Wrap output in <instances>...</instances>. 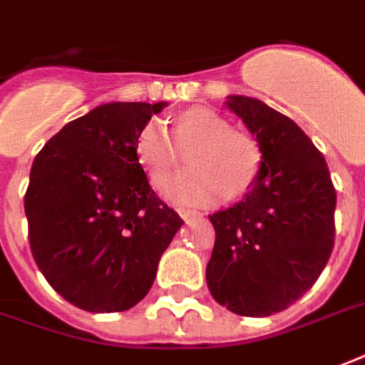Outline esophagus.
<instances>
[{
    "label": "esophagus",
    "instance_id": "esophagus-1",
    "mask_svg": "<svg viewBox=\"0 0 365 365\" xmlns=\"http://www.w3.org/2000/svg\"><path fill=\"white\" fill-rule=\"evenodd\" d=\"M178 214H180V217H182L183 222H189V220H197V217H200L199 212H193V210H178Z\"/></svg>",
    "mask_w": 365,
    "mask_h": 365
}]
</instances>
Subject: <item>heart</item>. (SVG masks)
<instances>
[{
    "label": "heart",
    "instance_id": "b5f03b06",
    "mask_svg": "<svg viewBox=\"0 0 365 365\" xmlns=\"http://www.w3.org/2000/svg\"><path fill=\"white\" fill-rule=\"evenodd\" d=\"M185 153L187 170L165 187V197L180 206H212L223 197L237 199L252 189L259 176V143L246 130L210 108H189L174 117L170 136L159 121L140 128L134 143L138 163L153 187H160Z\"/></svg>",
    "mask_w": 365,
    "mask_h": 365
}]
</instances>
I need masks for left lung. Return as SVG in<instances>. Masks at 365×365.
Instances as JSON below:
<instances>
[{"label": "left lung", "instance_id": "8db88e82", "mask_svg": "<svg viewBox=\"0 0 365 365\" xmlns=\"http://www.w3.org/2000/svg\"><path fill=\"white\" fill-rule=\"evenodd\" d=\"M263 163L244 199L212 214L216 242L206 265L212 297L240 317H271L312 288L334 250L335 197L324 155L289 117L231 94Z\"/></svg>", "mask_w": 365, "mask_h": 365}]
</instances>
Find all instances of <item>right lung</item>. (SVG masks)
<instances>
[{"instance_id": "add662e5", "label": "right lung", "mask_w": 365, "mask_h": 365, "mask_svg": "<svg viewBox=\"0 0 365 365\" xmlns=\"http://www.w3.org/2000/svg\"><path fill=\"white\" fill-rule=\"evenodd\" d=\"M166 102H110L54 134L24 197L30 248L47 282L88 312H121L148 295L182 217L138 163L140 128Z\"/></svg>"}]
</instances>
